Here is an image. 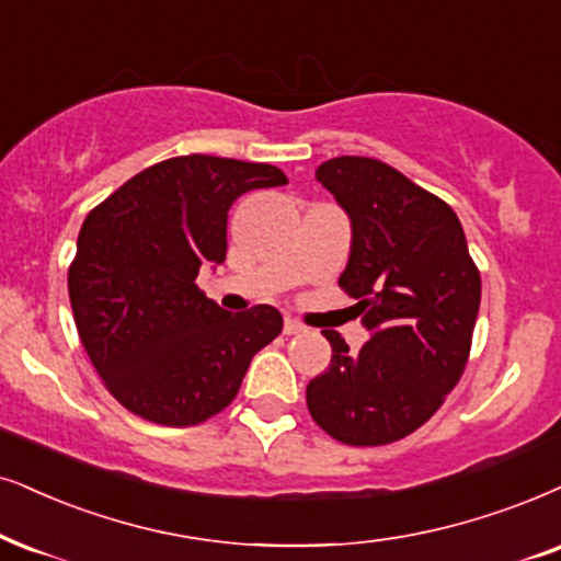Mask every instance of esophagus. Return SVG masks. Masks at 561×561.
I'll return each instance as SVG.
<instances>
[{
	"mask_svg": "<svg viewBox=\"0 0 561 561\" xmlns=\"http://www.w3.org/2000/svg\"><path fill=\"white\" fill-rule=\"evenodd\" d=\"M305 325L300 321H295V318H285V333L287 336H297V333H302Z\"/></svg>",
	"mask_w": 561,
	"mask_h": 561,
	"instance_id": "34e87169",
	"label": "esophagus"
}]
</instances>
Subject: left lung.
<instances>
[{"label":"left lung","mask_w":561,"mask_h":561,"mask_svg":"<svg viewBox=\"0 0 561 561\" xmlns=\"http://www.w3.org/2000/svg\"><path fill=\"white\" fill-rule=\"evenodd\" d=\"M316 179L352 219L339 287L373 331L357 354L323 331L331 365L305 401L325 435L354 448L411 435L443 407L471 354L481 276L443 198L375 158L325 160Z\"/></svg>","instance_id":"1"}]
</instances>
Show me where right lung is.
I'll return each mask as SVG.
<instances>
[{
    "mask_svg": "<svg viewBox=\"0 0 561 561\" xmlns=\"http://www.w3.org/2000/svg\"><path fill=\"white\" fill-rule=\"evenodd\" d=\"M266 162L181 154L141 170L84 217L69 302L92 367L113 399L162 427L207 422L238 396L253 354L274 342L272 305L228 313L196 287L228 253V209L285 186Z\"/></svg>",
    "mask_w": 561,
    "mask_h": 561,
    "instance_id": "right-lung-1",
    "label": "right lung"
}]
</instances>
